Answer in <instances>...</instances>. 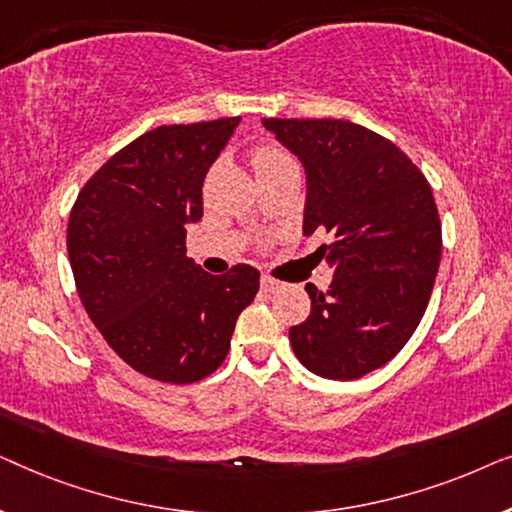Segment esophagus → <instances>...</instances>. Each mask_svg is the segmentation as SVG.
I'll use <instances>...</instances> for the list:
<instances>
[{
    "label": "esophagus",
    "instance_id": "esophagus-1",
    "mask_svg": "<svg viewBox=\"0 0 512 512\" xmlns=\"http://www.w3.org/2000/svg\"><path fill=\"white\" fill-rule=\"evenodd\" d=\"M261 289L272 293V291L279 289V282H277V279H272L270 275H263V277H261Z\"/></svg>",
    "mask_w": 512,
    "mask_h": 512
}]
</instances>
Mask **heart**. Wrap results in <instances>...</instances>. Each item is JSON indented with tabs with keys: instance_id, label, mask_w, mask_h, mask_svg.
<instances>
[{
	"instance_id": "b5f03b06",
	"label": "heart",
	"mask_w": 512,
	"mask_h": 512,
	"mask_svg": "<svg viewBox=\"0 0 512 512\" xmlns=\"http://www.w3.org/2000/svg\"><path fill=\"white\" fill-rule=\"evenodd\" d=\"M284 160H291L282 149L272 144H258L254 151H251V165L254 170H265V167H272L277 163H284Z\"/></svg>"
}]
</instances>
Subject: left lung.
<instances>
[{"instance_id": "8db88e82", "label": "left lung", "mask_w": 512, "mask_h": 512, "mask_svg": "<svg viewBox=\"0 0 512 512\" xmlns=\"http://www.w3.org/2000/svg\"><path fill=\"white\" fill-rule=\"evenodd\" d=\"M307 174L305 235L333 268L328 291L291 326L298 361L328 380H359L401 352L429 305L443 251L422 170L387 137L340 118H263Z\"/></svg>"}]
</instances>
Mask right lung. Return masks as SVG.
I'll return each instance as SVG.
<instances>
[{
	"instance_id": "1",
	"label": "right lung",
	"mask_w": 512,
	"mask_h": 512,
	"mask_svg": "<svg viewBox=\"0 0 512 512\" xmlns=\"http://www.w3.org/2000/svg\"><path fill=\"white\" fill-rule=\"evenodd\" d=\"M240 116L160 125L114 153L81 188L67 226L76 291L109 347L151 380L191 384L228 356L261 272L209 275L186 256L202 181Z\"/></svg>"
}]
</instances>
